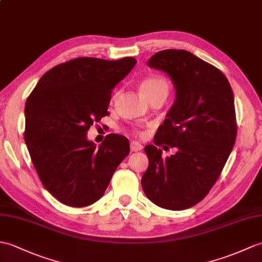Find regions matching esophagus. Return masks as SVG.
<instances>
[{"label":"esophagus","instance_id":"34e87169","mask_svg":"<svg viewBox=\"0 0 262 262\" xmlns=\"http://www.w3.org/2000/svg\"><path fill=\"white\" fill-rule=\"evenodd\" d=\"M130 149L133 151H138V150H142L143 149V145L139 144L136 141H132L130 142Z\"/></svg>","mask_w":262,"mask_h":262}]
</instances>
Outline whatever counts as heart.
Returning <instances> with one entry per match:
<instances>
[{
    "label": "heart",
    "instance_id": "obj_1",
    "mask_svg": "<svg viewBox=\"0 0 262 262\" xmlns=\"http://www.w3.org/2000/svg\"><path fill=\"white\" fill-rule=\"evenodd\" d=\"M139 89H141L144 96L147 98L149 101L157 99V98H162L165 99L168 91H169V83L164 77L161 76H149L144 78L143 80L139 83ZM118 94H115L113 96V101L116 99ZM134 134L138 136H143L144 133L138 130V129H134Z\"/></svg>",
    "mask_w": 262,
    "mask_h": 262
}]
</instances>
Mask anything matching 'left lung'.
I'll return each instance as SVG.
<instances>
[{
  "label": "left lung",
  "mask_w": 262,
  "mask_h": 262,
  "mask_svg": "<svg viewBox=\"0 0 262 262\" xmlns=\"http://www.w3.org/2000/svg\"><path fill=\"white\" fill-rule=\"evenodd\" d=\"M147 64L171 77L176 97L157 129L155 145L144 148L148 168L142 187L161 208L185 210L206 196L233 148V93L220 70L186 50L159 51ZM164 143L176 147L177 153L163 159L157 146Z\"/></svg>",
  "instance_id": "obj_1"
}]
</instances>
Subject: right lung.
I'll list each match as a JSON object with an SVG mask.
<instances>
[{"label":"right lung","mask_w":262,"mask_h":262,"mask_svg":"<svg viewBox=\"0 0 262 262\" xmlns=\"http://www.w3.org/2000/svg\"><path fill=\"white\" fill-rule=\"evenodd\" d=\"M136 62L72 59L46 72L28 97L24 141L42 184L61 203L83 208L98 201L129 154L126 137L109 134L97 147L87 132L109 115L112 90Z\"/></svg>","instance_id":"obj_1"}]
</instances>
